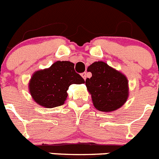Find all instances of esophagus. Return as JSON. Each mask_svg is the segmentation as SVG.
Masks as SVG:
<instances>
[{
    "instance_id": "1",
    "label": "esophagus",
    "mask_w": 159,
    "mask_h": 159,
    "mask_svg": "<svg viewBox=\"0 0 159 159\" xmlns=\"http://www.w3.org/2000/svg\"><path fill=\"white\" fill-rule=\"evenodd\" d=\"M81 75H82V77L84 78V80H85L87 79V73L86 72H83L82 74H81Z\"/></svg>"
}]
</instances>
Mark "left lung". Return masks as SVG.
I'll return each instance as SVG.
<instances>
[{
  "mask_svg": "<svg viewBox=\"0 0 159 159\" xmlns=\"http://www.w3.org/2000/svg\"><path fill=\"white\" fill-rule=\"evenodd\" d=\"M88 70L92 76L85 84L97 110L110 112L121 107L128 97L126 76L102 61L93 63Z\"/></svg>",
  "mask_w": 159,
  "mask_h": 159,
  "instance_id": "1",
  "label": "left lung"
}]
</instances>
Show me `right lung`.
Listing matches in <instances>:
<instances>
[{
	"label": "right lung",
	"mask_w": 159,
	"mask_h": 159,
	"mask_svg": "<svg viewBox=\"0 0 159 159\" xmlns=\"http://www.w3.org/2000/svg\"><path fill=\"white\" fill-rule=\"evenodd\" d=\"M74 64L57 61L48 69L35 72L29 83V91L38 104L52 108L64 104L67 91L73 84H84V79L75 72Z\"/></svg>",
	"instance_id": "1"
}]
</instances>
